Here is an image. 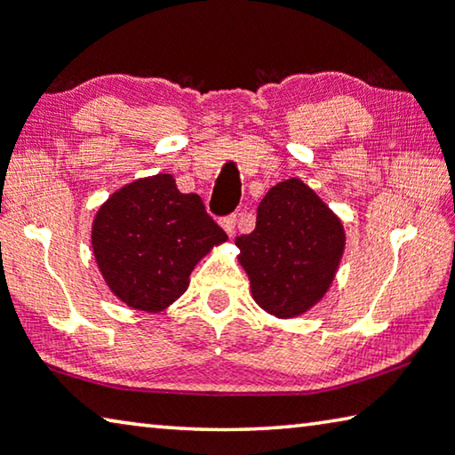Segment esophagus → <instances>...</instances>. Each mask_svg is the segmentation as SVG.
Here are the masks:
<instances>
[{"label": "esophagus", "instance_id": "obj_1", "mask_svg": "<svg viewBox=\"0 0 455 455\" xmlns=\"http://www.w3.org/2000/svg\"><path fill=\"white\" fill-rule=\"evenodd\" d=\"M220 227L225 228V233L228 236H233L235 235V228H236V216L233 214V216H227V219H222L220 220Z\"/></svg>", "mask_w": 455, "mask_h": 455}]
</instances>
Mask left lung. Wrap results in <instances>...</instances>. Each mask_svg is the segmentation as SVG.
<instances>
[{
	"mask_svg": "<svg viewBox=\"0 0 455 455\" xmlns=\"http://www.w3.org/2000/svg\"><path fill=\"white\" fill-rule=\"evenodd\" d=\"M253 299L291 320L320 304L340 267L346 233L338 214L299 178L283 180L257 206L251 235L236 236Z\"/></svg>",
	"mask_w": 455,
	"mask_h": 455,
	"instance_id": "left-lung-1",
	"label": "left lung"
}]
</instances>
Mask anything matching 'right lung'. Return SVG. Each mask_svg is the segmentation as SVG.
Instances as JSON below:
<instances>
[{"mask_svg":"<svg viewBox=\"0 0 455 455\" xmlns=\"http://www.w3.org/2000/svg\"><path fill=\"white\" fill-rule=\"evenodd\" d=\"M227 241L198 194H182L172 174L133 180L92 219L91 244L107 287L127 307L168 309L190 285L202 257Z\"/></svg>","mask_w":455,"mask_h":455,"instance_id":"add662e5","label":"right lung"}]
</instances>
